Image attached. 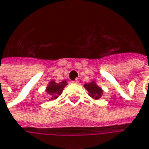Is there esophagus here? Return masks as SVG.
<instances>
[{"label": "esophagus", "mask_w": 149, "mask_h": 149, "mask_svg": "<svg viewBox=\"0 0 149 149\" xmlns=\"http://www.w3.org/2000/svg\"><path fill=\"white\" fill-rule=\"evenodd\" d=\"M71 83H72V84H78V81H71Z\"/></svg>", "instance_id": "obj_1"}]
</instances>
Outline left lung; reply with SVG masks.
I'll return each instance as SVG.
<instances>
[{"instance_id":"1","label":"left lung","mask_w":149,"mask_h":149,"mask_svg":"<svg viewBox=\"0 0 149 149\" xmlns=\"http://www.w3.org/2000/svg\"><path fill=\"white\" fill-rule=\"evenodd\" d=\"M84 86L87 90V91L89 92V95L92 97V98H94L95 100H99L102 95L103 91L95 82L86 83V84H85Z\"/></svg>"}]
</instances>
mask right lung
<instances>
[{
	"label": "right lung",
	"instance_id": "add662e5",
	"mask_svg": "<svg viewBox=\"0 0 149 149\" xmlns=\"http://www.w3.org/2000/svg\"><path fill=\"white\" fill-rule=\"evenodd\" d=\"M67 86L66 81H63L60 83H56L55 81H52L49 83L48 87L46 89V91L51 95V99L50 100H54L58 97V95H61V93L63 91L64 87Z\"/></svg>",
	"mask_w": 149,
	"mask_h": 149
}]
</instances>
